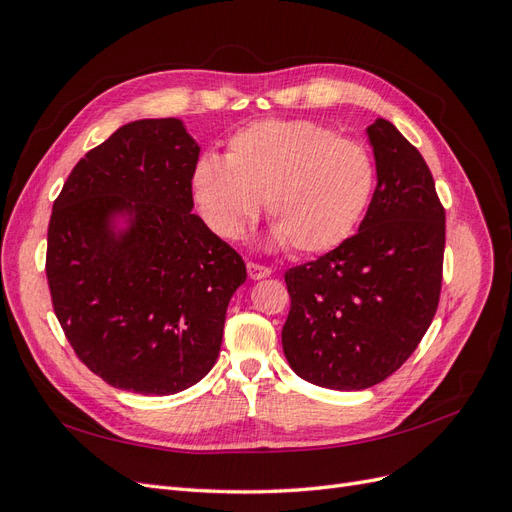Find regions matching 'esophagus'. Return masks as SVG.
<instances>
[{
  "label": "esophagus",
  "instance_id": "obj_1",
  "mask_svg": "<svg viewBox=\"0 0 512 512\" xmlns=\"http://www.w3.org/2000/svg\"><path fill=\"white\" fill-rule=\"evenodd\" d=\"M247 275H250V280H262V277L271 275V269L258 265V262H247Z\"/></svg>",
  "mask_w": 512,
  "mask_h": 512
}]
</instances>
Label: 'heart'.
Returning <instances> with one entry per match:
<instances>
[{
  "instance_id": "1",
  "label": "heart",
  "mask_w": 512,
  "mask_h": 512,
  "mask_svg": "<svg viewBox=\"0 0 512 512\" xmlns=\"http://www.w3.org/2000/svg\"><path fill=\"white\" fill-rule=\"evenodd\" d=\"M374 181V160L361 143L314 121L267 119L232 136L226 160L200 158L192 194L215 235L237 239L267 200L275 239L318 254L359 224Z\"/></svg>"
}]
</instances>
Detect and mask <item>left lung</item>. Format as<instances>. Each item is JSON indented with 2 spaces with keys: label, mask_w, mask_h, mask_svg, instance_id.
Here are the masks:
<instances>
[{
  "label": "left lung",
  "mask_w": 512,
  "mask_h": 512,
  "mask_svg": "<svg viewBox=\"0 0 512 512\" xmlns=\"http://www.w3.org/2000/svg\"><path fill=\"white\" fill-rule=\"evenodd\" d=\"M378 185L356 235L292 267L284 354L303 380L369 389L408 361L436 316L444 207L431 170L391 121L367 128Z\"/></svg>",
  "instance_id": "8db88e82"
}]
</instances>
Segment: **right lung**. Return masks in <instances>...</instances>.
Segmentation results:
<instances>
[{"label":"right lung","mask_w":512,"mask_h":512,"mask_svg":"<svg viewBox=\"0 0 512 512\" xmlns=\"http://www.w3.org/2000/svg\"><path fill=\"white\" fill-rule=\"evenodd\" d=\"M200 147L179 119L126 123L53 203L46 280L76 356L115 389L173 395L209 374L243 258L192 213ZM128 214L115 233L110 220Z\"/></svg>","instance_id":"right-lung-1"}]
</instances>
